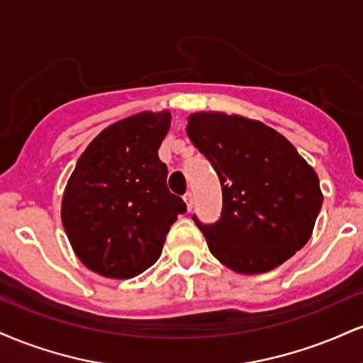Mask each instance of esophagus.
I'll list each match as a JSON object with an SVG mask.
<instances>
[{
    "instance_id": "esophagus-1",
    "label": "esophagus",
    "mask_w": 363,
    "mask_h": 363,
    "mask_svg": "<svg viewBox=\"0 0 363 363\" xmlns=\"http://www.w3.org/2000/svg\"><path fill=\"white\" fill-rule=\"evenodd\" d=\"M184 201H186V205H187V210H193V206H194V198H193V193H189V191H187V193L184 194Z\"/></svg>"
}]
</instances>
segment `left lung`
Returning <instances> with one entry per match:
<instances>
[{"label": "left lung", "instance_id": "obj_1", "mask_svg": "<svg viewBox=\"0 0 363 363\" xmlns=\"http://www.w3.org/2000/svg\"><path fill=\"white\" fill-rule=\"evenodd\" d=\"M187 136L222 184V213L194 223L210 252L237 273L277 268L306 245L323 206L314 169L294 145L259 121L196 112Z\"/></svg>", "mask_w": 363, "mask_h": 363}]
</instances>
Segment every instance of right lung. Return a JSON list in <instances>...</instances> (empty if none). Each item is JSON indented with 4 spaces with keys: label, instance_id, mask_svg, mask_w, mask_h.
<instances>
[{
    "label": "right lung",
    "instance_id": "add662e5",
    "mask_svg": "<svg viewBox=\"0 0 363 363\" xmlns=\"http://www.w3.org/2000/svg\"><path fill=\"white\" fill-rule=\"evenodd\" d=\"M170 114L141 112L111 124L86 147L62 196L66 235L83 264L107 278H133L162 254L186 203L167 187L158 148Z\"/></svg>",
    "mask_w": 363,
    "mask_h": 363
}]
</instances>
